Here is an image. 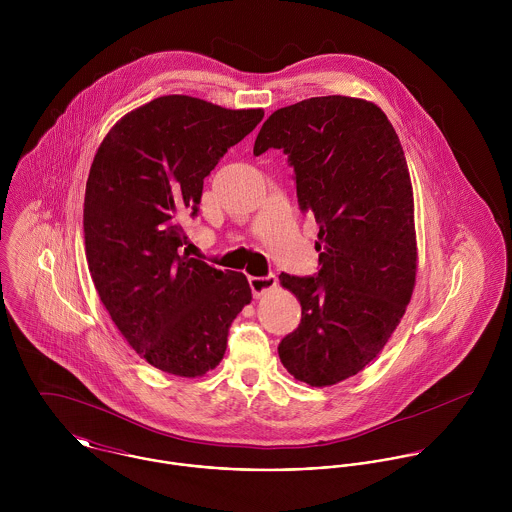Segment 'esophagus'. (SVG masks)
I'll list each match as a JSON object with an SVG mask.
<instances>
[{
    "label": "esophagus",
    "instance_id": "esophagus-1",
    "mask_svg": "<svg viewBox=\"0 0 512 512\" xmlns=\"http://www.w3.org/2000/svg\"><path fill=\"white\" fill-rule=\"evenodd\" d=\"M248 282H250V288H252L254 297H260L262 293L270 292V290H274V288L278 286V280H276L274 274H268V276H252Z\"/></svg>",
    "mask_w": 512,
    "mask_h": 512
}]
</instances>
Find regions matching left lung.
I'll use <instances>...</instances> for the list:
<instances>
[{"mask_svg": "<svg viewBox=\"0 0 512 512\" xmlns=\"http://www.w3.org/2000/svg\"><path fill=\"white\" fill-rule=\"evenodd\" d=\"M282 149L297 203L319 224V272L280 282L301 303V323L278 347L293 378L331 386L384 349L416 284L414 195L386 114L349 96H317L276 110L254 155Z\"/></svg>", "mask_w": 512, "mask_h": 512, "instance_id": "obj_1", "label": "left lung"}]
</instances>
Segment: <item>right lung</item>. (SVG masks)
Masks as SVG:
<instances>
[{"instance_id": "1", "label": "right lung", "mask_w": 512, "mask_h": 512, "mask_svg": "<svg viewBox=\"0 0 512 512\" xmlns=\"http://www.w3.org/2000/svg\"><path fill=\"white\" fill-rule=\"evenodd\" d=\"M262 118V108L159 96L126 114L94 155L84 195L88 270L130 347L163 372L213 370L252 299L242 272L189 256L181 217L197 215L205 177Z\"/></svg>"}]
</instances>
